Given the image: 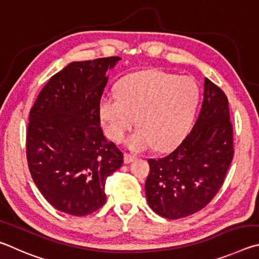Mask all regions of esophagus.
Masks as SVG:
<instances>
[{"label": "esophagus", "instance_id": "obj_1", "mask_svg": "<svg viewBox=\"0 0 259 259\" xmlns=\"http://www.w3.org/2000/svg\"><path fill=\"white\" fill-rule=\"evenodd\" d=\"M134 155H131V153H125L124 155V161L126 162V164H130V162H132L134 159H135Z\"/></svg>", "mask_w": 259, "mask_h": 259}]
</instances>
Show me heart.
I'll return each instance as SVG.
<instances>
[{"instance_id":"1","label":"heart","mask_w":259,"mask_h":259,"mask_svg":"<svg viewBox=\"0 0 259 259\" xmlns=\"http://www.w3.org/2000/svg\"><path fill=\"white\" fill-rule=\"evenodd\" d=\"M200 91L196 80L159 70L125 77L118 93L109 92L100 102V115L108 137L120 142L137 121L140 125L126 140L133 151L156 146L167 150L187 133L196 113Z\"/></svg>"}]
</instances>
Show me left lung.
I'll return each mask as SVG.
<instances>
[{"instance_id":"obj_1","label":"left lung","mask_w":259,"mask_h":259,"mask_svg":"<svg viewBox=\"0 0 259 259\" xmlns=\"http://www.w3.org/2000/svg\"><path fill=\"white\" fill-rule=\"evenodd\" d=\"M233 130L225 93L208 78L192 130L168 155L149 159V206L168 220L201 210L224 183L233 158Z\"/></svg>"}]
</instances>
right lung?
<instances>
[{
  "label": "right lung",
  "mask_w": 259,
  "mask_h": 259,
  "mask_svg": "<svg viewBox=\"0 0 259 259\" xmlns=\"http://www.w3.org/2000/svg\"><path fill=\"white\" fill-rule=\"evenodd\" d=\"M119 57L74 61L53 75L30 109L27 161L43 197L66 214L86 216L107 200L106 180L122 152L101 128L100 101Z\"/></svg>",
  "instance_id": "obj_1"
}]
</instances>
